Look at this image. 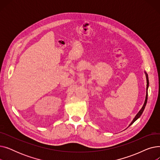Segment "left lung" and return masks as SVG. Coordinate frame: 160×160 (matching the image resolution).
I'll use <instances>...</instances> for the list:
<instances>
[{
  "mask_svg": "<svg viewBox=\"0 0 160 160\" xmlns=\"http://www.w3.org/2000/svg\"><path fill=\"white\" fill-rule=\"evenodd\" d=\"M145 75H146V79H147V92H146V97H145V102H144L143 106H142V107L141 108V109L139 110V112L137 113V115L135 116V117H134L132 121L131 122V123L129 124V127H130V126H131L136 121H137V120L139 118V117H141V115H142V112H143V111H144V110H145L146 104H147V99H148V86H149V82H148V74H147V72H146L145 71Z\"/></svg>",
  "mask_w": 160,
  "mask_h": 160,
  "instance_id": "obj_1",
  "label": "left lung"
}]
</instances>
